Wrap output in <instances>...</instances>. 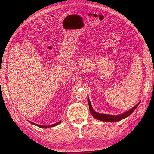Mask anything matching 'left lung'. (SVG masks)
Listing matches in <instances>:
<instances>
[{
	"label": "left lung",
	"mask_w": 154,
	"mask_h": 154,
	"mask_svg": "<svg viewBox=\"0 0 154 154\" xmlns=\"http://www.w3.org/2000/svg\"><path fill=\"white\" fill-rule=\"evenodd\" d=\"M88 106H89V110L91 112V114L92 116L95 117V119H98L101 121H105V122H118L121 120L125 119V117L130 116L132 113L135 110V109L138 107L140 102L137 103L136 106H135L134 107H132L131 109L124 112V114L117 115V116H113V115H108V114H100V113H97L94 111L93 109L92 105L91 103V101L89 100V98L88 97Z\"/></svg>",
	"instance_id": "8db88e82"
}]
</instances>
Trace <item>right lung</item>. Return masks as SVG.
Returning <instances> with one entry per match:
<instances>
[{
  "instance_id": "right-lung-1",
  "label": "right lung",
  "mask_w": 154,
  "mask_h": 154,
  "mask_svg": "<svg viewBox=\"0 0 154 154\" xmlns=\"http://www.w3.org/2000/svg\"><path fill=\"white\" fill-rule=\"evenodd\" d=\"M29 122L31 123L32 124L37 125V126H38V127H40V128H49V127H54V126H55V125H58V124H60V123H61V121H59V122H58L57 123H56V124H52V125H48V126H47V125H38V124H35V123H34V122H30V121H29Z\"/></svg>"
}]
</instances>
